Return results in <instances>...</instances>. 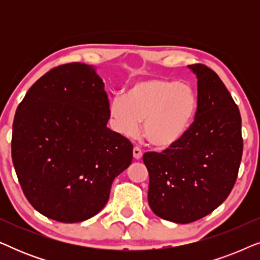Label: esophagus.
<instances>
[{"instance_id": "esophagus-1", "label": "esophagus", "mask_w": 260, "mask_h": 260, "mask_svg": "<svg viewBox=\"0 0 260 260\" xmlns=\"http://www.w3.org/2000/svg\"><path fill=\"white\" fill-rule=\"evenodd\" d=\"M133 154H134V157L136 159H140L142 157V155H143V152L138 147H135L134 150H133Z\"/></svg>"}]
</instances>
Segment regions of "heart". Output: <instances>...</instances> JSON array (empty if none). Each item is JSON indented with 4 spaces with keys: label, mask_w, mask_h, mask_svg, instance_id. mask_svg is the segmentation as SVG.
<instances>
[{
    "label": "heart",
    "mask_w": 260,
    "mask_h": 260,
    "mask_svg": "<svg viewBox=\"0 0 260 260\" xmlns=\"http://www.w3.org/2000/svg\"><path fill=\"white\" fill-rule=\"evenodd\" d=\"M198 98L189 85L151 78L131 84L110 103L116 129L135 136L143 122V135L152 147L168 149L182 140L194 122Z\"/></svg>",
    "instance_id": "obj_1"
}]
</instances>
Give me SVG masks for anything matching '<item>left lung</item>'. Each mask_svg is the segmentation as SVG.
<instances>
[{"mask_svg":"<svg viewBox=\"0 0 260 260\" xmlns=\"http://www.w3.org/2000/svg\"><path fill=\"white\" fill-rule=\"evenodd\" d=\"M198 78V109L182 140L162 152L149 151L148 202L159 218L189 223L218 208L236 183L243 155L241 117L214 71L189 65Z\"/></svg>","mask_w":260,"mask_h":260,"instance_id":"8db88e82","label":"left lung"}]
</instances>
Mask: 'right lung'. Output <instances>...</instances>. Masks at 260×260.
<instances>
[{"label": "right lung", "mask_w": 260, "mask_h": 260, "mask_svg": "<svg viewBox=\"0 0 260 260\" xmlns=\"http://www.w3.org/2000/svg\"><path fill=\"white\" fill-rule=\"evenodd\" d=\"M108 94L93 66L60 65L17 106L12 158L23 194L42 215L80 222L101 212L133 144L110 130Z\"/></svg>", "instance_id": "1"}]
</instances>
